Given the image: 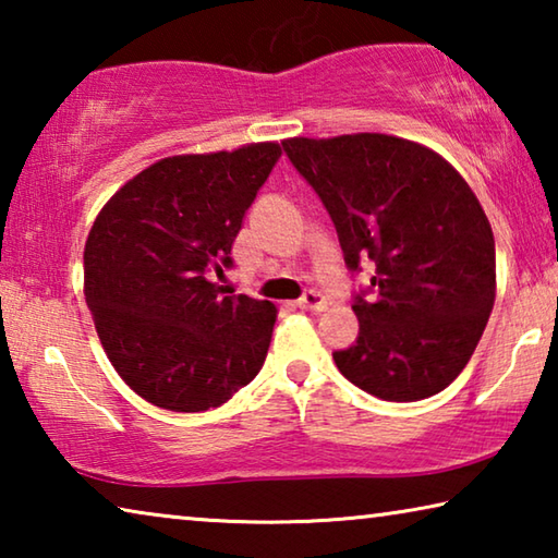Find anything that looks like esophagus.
I'll list each match as a JSON object with an SVG mask.
<instances>
[{
	"label": "esophagus",
	"mask_w": 558,
	"mask_h": 558,
	"mask_svg": "<svg viewBox=\"0 0 558 558\" xmlns=\"http://www.w3.org/2000/svg\"><path fill=\"white\" fill-rule=\"evenodd\" d=\"M298 307H300V310H313V313H323V310L327 307V300H325L323 292L307 290L305 295H302V298L298 300Z\"/></svg>",
	"instance_id": "1"
}]
</instances>
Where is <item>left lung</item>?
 Wrapping results in <instances>:
<instances>
[{
  "label": "left lung",
  "mask_w": 558,
  "mask_h": 558,
  "mask_svg": "<svg viewBox=\"0 0 558 558\" xmlns=\"http://www.w3.org/2000/svg\"><path fill=\"white\" fill-rule=\"evenodd\" d=\"M282 149L332 216L347 268L376 266L337 369L384 401L436 396L465 369L495 305V235L477 196L438 153L393 135L290 137Z\"/></svg>",
  "instance_id": "left-lung-1"
}]
</instances>
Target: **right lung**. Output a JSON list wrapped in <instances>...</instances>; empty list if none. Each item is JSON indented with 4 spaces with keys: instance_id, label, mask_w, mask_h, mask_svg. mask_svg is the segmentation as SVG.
<instances>
[{
    "instance_id": "right-lung-1",
    "label": "right lung",
    "mask_w": 558,
    "mask_h": 558,
    "mask_svg": "<svg viewBox=\"0 0 558 558\" xmlns=\"http://www.w3.org/2000/svg\"><path fill=\"white\" fill-rule=\"evenodd\" d=\"M282 149L177 155L122 184L93 221L83 292L110 364L167 411L216 409L266 362L278 310L223 295L243 216Z\"/></svg>"
}]
</instances>
